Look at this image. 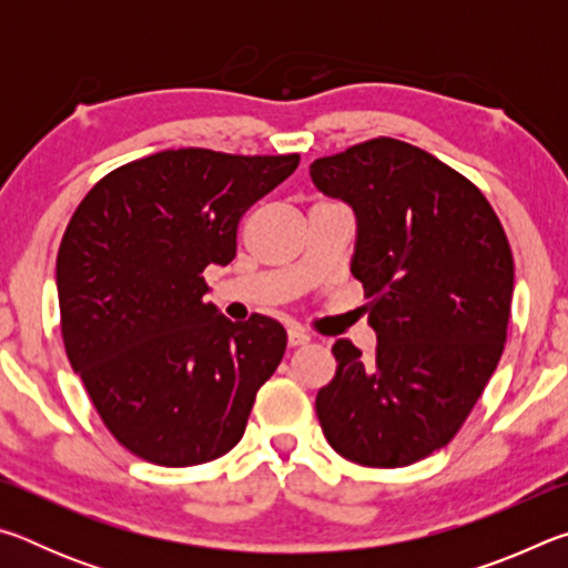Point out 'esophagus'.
I'll return each instance as SVG.
<instances>
[{"label":"esophagus","mask_w":568,"mask_h":568,"mask_svg":"<svg viewBox=\"0 0 568 568\" xmlns=\"http://www.w3.org/2000/svg\"><path fill=\"white\" fill-rule=\"evenodd\" d=\"M307 341H311V335H307L303 328H291V331H287V345H291V348H297V345H305Z\"/></svg>","instance_id":"esophagus-1"}]
</instances>
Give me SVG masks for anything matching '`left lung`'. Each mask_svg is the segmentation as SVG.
Listing matches in <instances>:
<instances>
[{"label": "left lung", "mask_w": 568, "mask_h": 568, "mask_svg": "<svg viewBox=\"0 0 568 568\" xmlns=\"http://www.w3.org/2000/svg\"><path fill=\"white\" fill-rule=\"evenodd\" d=\"M358 220L351 273L378 335L338 361L315 413L343 458L398 468L444 448L501 361L514 295L508 237L474 182L426 150L376 138L311 165Z\"/></svg>", "instance_id": "left-lung-1"}]
</instances>
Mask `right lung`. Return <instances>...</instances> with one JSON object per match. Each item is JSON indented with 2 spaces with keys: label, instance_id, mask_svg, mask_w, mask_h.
Instances as JSON below:
<instances>
[{
  "label": "right lung",
  "instance_id": "1",
  "mask_svg": "<svg viewBox=\"0 0 568 568\" xmlns=\"http://www.w3.org/2000/svg\"><path fill=\"white\" fill-rule=\"evenodd\" d=\"M297 162L165 150L112 170L74 210L57 253L64 351L134 456L197 466L243 438L287 335L267 315H220L203 273L233 261L240 217Z\"/></svg>",
  "mask_w": 568,
  "mask_h": 568
}]
</instances>
